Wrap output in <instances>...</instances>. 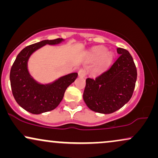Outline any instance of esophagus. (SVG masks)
Listing matches in <instances>:
<instances>
[{
  "mask_svg": "<svg viewBox=\"0 0 158 158\" xmlns=\"http://www.w3.org/2000/svg\"><path fill=\"white\" fill-rule=\"evenodd\" d=\"M78 73H79V77L81 78H84L86 76V71L85 70H83V69H81Z\"/></svg>",
  "mask_w": 158,
  "mask_h": 158,
  "instance_id": "34e87169",
  "label": "esophagus"
}]
</instances>
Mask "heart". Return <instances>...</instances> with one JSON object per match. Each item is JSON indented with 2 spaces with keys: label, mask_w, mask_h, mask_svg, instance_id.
<instances>
[{
  "label": "heart",
  "mask_w": 158,
  "mask_h": 158,
  "mask_svg": "<svg viewBox=\"0 0 158 158\" xmlns=\"http://www.w3.org/2000/svg\"><path fill=\"white\" fill-rule=\"evenodd\" d=\"M88 58L91 61H98L95 70L100 72L111 65L114 59V54L111 51H106V48L104 47H97L88 52Z\"/></svg>",
  "instance_id": "obj_1"
}]
</instances>
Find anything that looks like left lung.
I'll list each match as a JSON object with an SVG mask.
<instances>
[{
    "label": "left lung",
    "mask_w": 158,
    "mask_h": 158,
    "mask_svg": "<svg viewBox=\"0 0 158 158\" xmlns=\"http://www.w3.org/2000/svg\"><path fill=\"white\" fill-rule=\"evenodd\" d=\"M117 51L119 56L109 70L95 79H86L83 99L93 111L114 113L132 97L137 80V68L128 50L118 48Z\"/></svg>",
    "instance_id": "left-lung-1"
}]
</instances>
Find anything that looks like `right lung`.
I'll return each mask as SVG.
<instances>
[{
  "label": "right lung",
  "instance_id": "right-lung-1",
  "mask_svg": "<svg viewBox=\"0 0 158 158\" xmlns=\"http://www.w3.org/2000/svg\"><path fill=\"white\" fill-rule=\"evenodd\" d=\"M62 39L44 40L23 48L16 57L10 70V84L15 101L21 108L33 114H40L55 109L64 97L68 87L76 80L77 73L61 77L52 82L41 84L28 70L30 57L46 44L56 45Z\"/></svg>",
  "mask_w": 158,
  "mask_h": 158
}]
</instances>
